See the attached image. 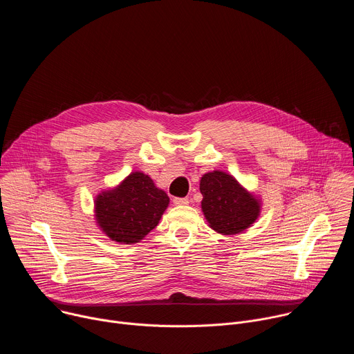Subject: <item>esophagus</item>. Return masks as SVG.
<instances>
[{"label": "esophagus", "mask_w": 354, "mask_h": 354, "mask_svg": "<svg viewBox=\"0 0 354 354\" xmlns=\"http://www.w3.org/2000/svg\"><path fill=\"white\" fill-rule=\"evenodd\" d=\"M187 203H189V198H186V197H175L174 198L175 206H186Z\"/></svg>", "instance_id": "obj_1"}]
</instances>
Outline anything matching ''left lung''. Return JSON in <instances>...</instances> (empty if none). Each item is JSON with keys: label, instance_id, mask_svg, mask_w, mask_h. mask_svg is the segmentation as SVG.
Instances as JSON below:
<instances>
[{"label": "left lung", "instance_id": "1", "mask_svg": "<svg viewBox=\"0 0 354 354\" xmlns=\"http://www.w3.org/2000/svg\"><path fill=\"white\" fill-rule=\"evenodd\" d=\"M201 212L212 230L235 235L255 224L262 212V198L243 187L231 174L212 171L200 179Z\"/></svg>", "mask_w": 354, "mask_h": 354}]
</instances>
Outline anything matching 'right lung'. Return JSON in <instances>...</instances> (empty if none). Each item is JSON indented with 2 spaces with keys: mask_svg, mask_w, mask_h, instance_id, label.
<instances>
[{
  "mask_svg": "<svg viewBox=\"0 0 354 354\" xmlns=\"http://www.w3.org/2000/svg\"><path fill=\"white\" fill-rule=\"evenodd\" d=\"M168 206V194L148 175L134 171L95 196L93 218L109 239L133 245L158 225Z\"/></svg>",
  "mask_w": 354,
  "mask_h": 354,
  "instance_id": "1",
  "label": "right lung"
}]
</instances>
